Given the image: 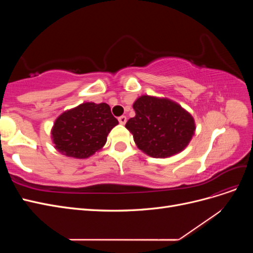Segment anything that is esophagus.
<instances>
[{
  "instance_id": "esophagus-1",
  "label": "esophagus",
  "mask_w": 253,
  "mask_h": 253,
  "mask_svg": "<svg viewBox=\"0 0 253 253\" xmlns=\"http://www.w3.org/2000/svg\"><path fill=\"white\" fill-rule=\"evenodd\" d=\"M118 121H119L120 125H126V116H120V117L118 118Z\"/></svg>"
}]
</instances>
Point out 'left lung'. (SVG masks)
Here are the masks:
<instances>
[{"instance_id": "1", "label": "left lung", "mask_w": 253, "mask_h": 253, "mask_svg": "<svg viewBox=\"0 0 253 253\" xmlns=\"http://www.w3.org/2000/svg\"><path fill=\"white\" fill-rule=\"evenodd\" d=\"M133 109L136 115L127 120L126 127L147 155L171 157L185 150L192 139L196 128L193 117L170 99L143 95Z\"/></svg>"}]
</instances>
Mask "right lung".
Returning a JSON list of instances; mask_svg holds the SVG:
<instances>
[{
    "label": "right lung",
    "mask_w": 253,
    "mask_h": 253,
    "mask_svg": "<svg viewBox=\"0 0 253 253\" xmlns=\"http://www.w3.org/2000/svg\"><path fill=\"white\" fill-rule=\"evenodd\" d=\"M117 125L109 104L84 102L56 119L51 139L61 154L87 158L102 149L111 129Z\"/></svg>",
    "instance_id": "add662e5"
}]
</instances>
